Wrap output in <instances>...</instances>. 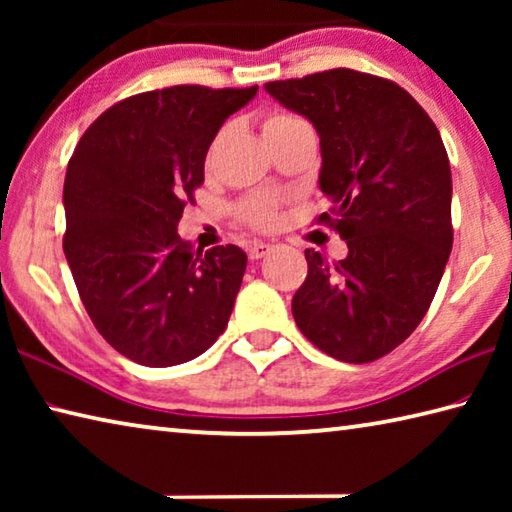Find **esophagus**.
Here are the masks:
<instances>
[{
    "label": "esophagus",
    "instance_id": "obj_1",
    "mask_svg": "<svg viewBox=\"0 0 512 512\" xmlns=\"http://www.w3.org/2000/svg\"><path fill=\"white\" fill-rule=\"evenodd\" d=\"M273 248H275L273 244H264V241H255V244L250 246L248 255H250V259H262V257H266L268 253H271Z\"/></svg>",
    "mask_w": 512,
    "mask_h": 512
}]
</instances>
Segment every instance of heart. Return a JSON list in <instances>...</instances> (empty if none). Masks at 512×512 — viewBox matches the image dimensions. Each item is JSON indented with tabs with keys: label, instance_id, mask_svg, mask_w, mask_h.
Returning a JSON list of instances; mask_svg holds the SVG:
<instances>
[{
	"label": "heart",
	"instance_id": "heart-1",
	"mask_svg": "<svg viewBox=\"0 0 512 512\" xmlns=\"http://www.w3.org/2000/svg\"><path fill=\"white\" fill-rule=\"evenodd\" d=\"M293 126H309L305 119H300L291 112H282V110H273L262 119V131L264 137L287 131V128ZM239 219L253 225V228H273V225L280 221V201L275 196L268 194H257L250 196L246 201L239 203Z\"/></svg>",
	"mask_w": 512,
	"mask_h": 512
}]
</instances>
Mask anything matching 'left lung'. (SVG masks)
<instances>
[{
    "instance_id": "obj_1",
    "label": "left lung",
    "mask_w": 512,
    "mask_h": 512,
    "mask_svg": "<svg viewBox=\"0 0 512 512\" xmlns=\"http://www.w3.org/2000/svg\"><path fill=\"white\" fill-rule=\"evenodd\" d=\"M264 90L318 131V183L332 207L316 221L348 244L341 262L305 250L296 325L329 357L381 359L420 325L452 253L445 144L420 103L381 76L336 67Z\"/></svg>"
}]
</instances>
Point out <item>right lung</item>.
Wrapping results in <instances>:
<instances>
[{
	"label": "right lung",
	"mask_w": 512,
	"mask_h": 512,
	"mask_svg": "<svg viewBox=\"0 0 512 512\" xmlns=\"http://www.w3.org/2000/svg\"><path fill=\"white\" fill-rule=\"evenodd\" d=\"M255 94H135L94 121L67 164L63 250L76 289L103 339L140 366L192 361L228 327L248 257L232 244L194 250L178 221L223 121Z\"/></svg>",
	"instance_id": "obj_1"
}]
</instances>
